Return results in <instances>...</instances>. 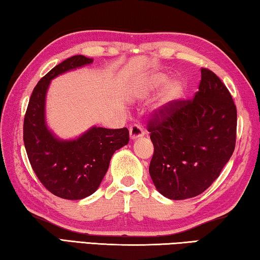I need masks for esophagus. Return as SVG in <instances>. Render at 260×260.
Here are the masks:
<instances>
[{"label": "esophagus", "mask_w": 260, "mask_h": 260, "mask_svg": "<svg viewBox=\"0 0 260 260\" xmlns=\"http://www.w3.org/2000/svg\"><path fill=\"white\" fill-rule=\"evenodd\" d=\"M129 135L132 140H136L141 138V136L144 135V131L142 127L138 124H134L129 127Z\"/></svg>", "instance_id": "esophagus-1"}]
</instances>
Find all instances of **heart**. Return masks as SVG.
<instances>
[{
	"label": "heart",
	"instance_id": "heart-1",
	"mask_svg": "<svg viewBox=\"0 0 260 260\" xmlns=\"http://www.w3.org/2000/svg\"><path fill=\"white\" fill-rule=\"evenodd\" d=\"M169 80V77L164 73H155L152 76L148 77L146 80L143 81V89L146 90H156L161 86H164L166 81ZM183 93V85L181 81L174 80L167 83L166 87L164 88L161 93L160 102L161 104L167 105L173 103L174 101H177L180 96Z\"/></svg>",
	"mask_w": 260,
	"mask_h": 260
}]
</instances>
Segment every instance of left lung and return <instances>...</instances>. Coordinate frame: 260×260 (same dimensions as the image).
<instances>
[{
    "label": "left lung",
    "mask_w": 260,
    "mask_h": 260,
    "mask_svg": "<svg viewBox=\"0 0 260 260\" xmlns=\"http://www.w3.org/2000/svg\"><path fill=\"white\" fill-rule=\"evenodd\" d=\"M192 100H177L152 113L148 131L153 144L149 173L170 200H186L206 190L235 149L237 113L223 82L201 69Z\"/></svg>",
    "instance_id": "1"
}]
</instances>
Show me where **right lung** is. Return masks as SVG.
<instances>
[{
    "mask_svg": "<svg viewBox=\"0 0 260 260\" xmlns=\"http://www.w3.org/2000/svg\"><path fill=\"white\" fill-rule=\"evenodd\" d=\"M90 63L91 58L76 55L51 69L33 89L24 118V144L30 166L45 188L64 200H82L98 190L114 151L129 141L126 127L94 126L72 141L58 140L48 129L45 104L50 81Z\"/></svg>",
    "mask_w": 260,
    "mask_h": 260,
    "instance_id": "right-lung-1",
    "label": "right lung"
}]
</instances>
